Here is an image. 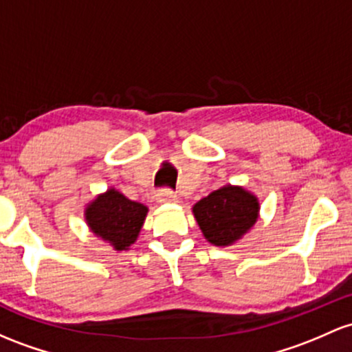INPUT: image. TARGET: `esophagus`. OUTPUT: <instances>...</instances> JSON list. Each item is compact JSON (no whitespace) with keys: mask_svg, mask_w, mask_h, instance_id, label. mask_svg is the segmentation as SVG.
Listing matches in <instances>:
<instances>
[{"mask_svg":"<svg viewBox=\"0 0 352 352\" xmlns=\"http://www.w3.org/2000/svg\"><path fill=\"white\" fill-rule=\"evenodd\" d=\"M157 200H158V202H160V204L175 202L177 195H175V192L172 190V188H160V190L157 192Z\"/></svg>","mask_w":352,"mask_h":352,"instance_id":"esophagus-1","label":"esophagus"}]
</instances>
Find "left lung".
I'll use <instances>...</instances> for the list:
<instances>
[{"instance_id":"left-lung-1","label":"left lung","mask_w":352,"mask_h":352,"mask_svg":"<svg viewBox=\"0 0 352 352\" xmlns=\"http://www.w3.org/2000/svg\"><path fill=\"white\" fill-rule=\"evenodd\" d=\"M257 199L241 187H222L194 206V215L210 244L229 245L256 223Z\"/></svg>"}]
</instances>
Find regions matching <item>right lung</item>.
Listing matches in <instances>:
<instances>
[{"label":"right lung","mask_w":352,"mask_h":352,"mask_svg":"<svg viewBox=\"0 0 352 352\" xmlns=\"http://www.w3.org/2000/svg\"><path fill=\"white\" fill-rule=\"evenodd\" d=\"M146 215L144 204L129 200L117 190L98 195L87 208L88 226L117 250H125L137 241Z\"/></svg>","instance_id":"1"}]
</instances>
